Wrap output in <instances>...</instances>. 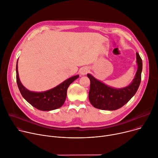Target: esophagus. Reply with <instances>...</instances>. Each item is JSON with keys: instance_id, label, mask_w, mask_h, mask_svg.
<instances>
[{"instance_id": "esophagus-1", "label": "esophagus", "mask_w": 158, "mask_h": 158, "mask_svg": "<svg viewBox=\"0 0 158 158\" xmlns=\"http://www.w3.org/2000/svg\"><path fill=\"white\" fill-rule=\"evenodd\" d=\"M88 72H89V69L86 68V67H84L81 70V73L82 76H85V75L87 74V73Z\"/></svg>"}]
</instances>
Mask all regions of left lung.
<instances>
[{"label": "left lung", "instance_id": "1", "mask_svg": "<svg viewBox=\"0 0 158 158\" xmlns=\"http://www.w3.org/2000/svg\"><path fill=\"white\" fill-rule=\"evenodd\" d=\"M136 56L137 71L130 85L127 87H110L88 73L91 82L89 100L94 107L101 110H117L124 106L135 95L140 86L142 71V61L138 52L136 53Z\"/></svg>", "mask_w": 158, "mask_h": 158}]
</instances>
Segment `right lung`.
<instances>
[{"instance_id": "add662e5", "label": "right lung", "mask_w": 158, "mask_h": 158, "mask_svg": "<svg viewBox=\"0 0 158 158\" xmlns=\"http://www.w3.org/2000/svg\"><path fill=\"white\" fill-rule=\"evenodd\" d=\"M16 71L17 85L23 97L33 107L43 111L52 110L61 107L65 101L69 86L79 76V75L73 76L48 91L34 92L27 89L21 82L18 75V61Z\"/></svg>"}]
</instances>
